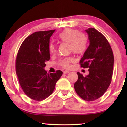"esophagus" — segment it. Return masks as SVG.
Returning <instances> with one entry per match:
<instances>
[{"mask_svg": "<svg viewBox=\"0 0 127 127\" xmlns=\"http://www.w3.org/2000/svg\"><path fill=\"white\" fill-rule=\"evenodd\" d=\"M69 72H69V71H68V70H65V71H64V74L69 73Z\"/></svg>", "mask_w": 127, "mask_h": 127, "instance_id": "34e87169", "label": "esophagus"}]
</instances>
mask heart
Returning a JSON list of instances; mask_svg holds the SVG:
<instances>
[{
	"mask_svg": "<svg viewBox=\"0 0 127 127\" xmlns=\"http://www.w3.org/2000/svg\"><path fill=\"white\" fill-rule=\"evenodd\" d=\"M59 38L62 41L70 44V50L77 54H82L86 51L87 46V38L84 34L80 33L79 30L73 29H66L63 31ZM48 50L51 54H54L57 51L55 45L50 43L48 46ZM75 61L74 57H68L59 62L61 66L65 69L70 67V64Z\"/></svg>",
	"mask_w": 127,
	"mask_h": 127,
	"instance_id": "heart-1",
	"label": "heart"
}]
</instances>
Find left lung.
<instances>
[{
	"label": "left lung",
	"instance_id": "8db88e82",
	"mask_svg": "<svg viewBox=\"0 0 127 127\" xmlns=\"http://www.w3.org/2000/svg\"><path fill=\"white\" fill-rule=\"evenodd\" d=\"M90 45L80 61L81 67L88 68L89 74L84 77L77 72L74 90L83 100L98 99L106 91L112 81L114 56L107 40L93 28L86 29Z\"/></svg>",
	"mask_w": 127,
	"mask_h": 127
}]
</instances>
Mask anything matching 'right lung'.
Instances as JSON below:
<instances>
[{"label": "right lung", "mask_w": 127, "mask_h": 127, "mask_svg": "<svg viewBox=\"0 0 127 127\" xmlns=\"http://www.w3.org/2000/svg\"><path fill=\"white\" fill-rule=\"evenodd\" d=\"M55 30L39 31L24 40L17 53L15 70L24 93L32 99L41 101L53 93L62 72L48 74L44 70L50 58V38Z\"/></svg>", "instance_id": "right-lung-1"}]
</instances>
